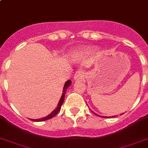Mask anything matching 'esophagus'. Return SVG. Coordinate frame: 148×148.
<instances>
[{"label": "esophagus", "mask_w": 148, "mask_h": 148, "mask_svg": "<svg viewBox=\"0 0 148 148\" xmlns=\"http://www.w3.org/2000/svg\"><path fill=\"white\" fill-rule=\"evenodd\" d=\"M83 77H84V72L82 71H78L74 74V79H75L76 81H79V80H81L83 79Z\"/></svg>", "instance_id": "obj_1"}]
</instances>
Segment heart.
Returning <instances> with one entry per match:
<instances>
[{
    "label": "heart",
    "mask_w": 148,
    "mask_h": 148,
    "mask_svg": "<svg viewBox=\"0 0 148 148\" xmlns=\"http://www.w3.org/2000/svg\"><path fill=\"white\" fill-rule=\"evenodd\" d=\"M92 51V49H86V50H83L82 51V53L83 54H85V55H86V54H88L89 53H91Z\"/></svg>",
    "instance_id": "b5f03b06"
}]
</instances>
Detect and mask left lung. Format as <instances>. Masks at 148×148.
Here are the masks:
<instances>
[{
  "instance_id": "obj_1",
  "label": "left lung",
  "mask_w": 148,
  "mask_h": 148,
  "mask_svg": "<svg viewBox=\"0 0 148 148\" xmlns=\"http://www.w3.org/2000/svg\"><path fill=\"white\" fill-rule=\"evenodd\" d=\"M95 115H96V114H95ZM121 115H122V114H121ZM112 118H113V117H115V116H112ZM108 118H110V117H108Z\"/></svg>"
}]
</instances>
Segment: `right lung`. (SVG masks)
Here are the masks:
<instances>
[{
	"instance_id": "add662e5",
	"label": "right lung",
	"mask_w": 148,
	"mask_h": 148,
	"mask_svg": "<svg viewBox=\"0 0 148 148\" xmlns=\"http://www.w3.org/2000/svg\"><path fill=\"white\" fill-rule=\"evenodd\" d=\"M71 84V80H68V81H66V83H65V85H64V88H63V92H62L63 93H62V95L61 98H60V101H59V103H58V105H57V107H56V109H55V110H53V111L51 114H50V115H48L47 116L45 117V118H43V119H30V120L33 121H47V120H48V119H52L53 117H54L55 115H57V113L59 112V111H60V109H61L62 105V103H63V102H64V100H65V92H66V89L69 88V86H70Z\"/></svg>"
}]
</instances>
